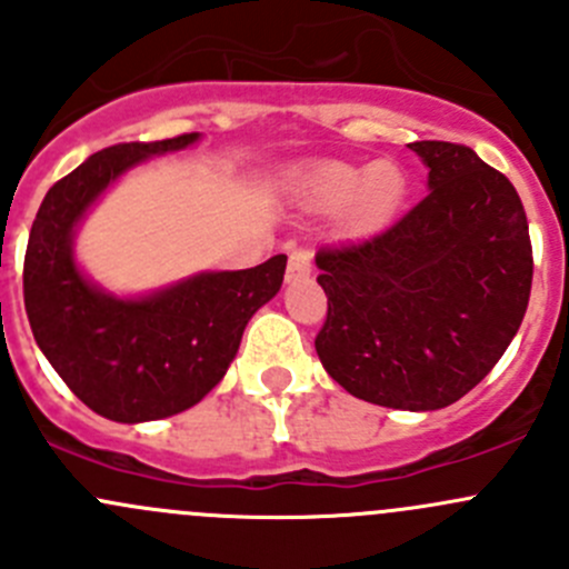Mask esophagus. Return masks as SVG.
Wrapping results in <instances>:
<instances>
[{
    "label": "esophagus",
    "instance_id": "obj_1",
    "mask_svg": "<svg viewBox=\"0 0 569 569\" xmlns=\"http://www.w3.org/2000/svg\"><path fill=\"white\" fill-rule=\"evenodd\" d=\"M313 256L308 248H295L289 252V263H286V280L297 283V280H306L311 274Z\"/></svg>",
    "mask_w": 569,
    "mask_h": 569
}]
</instances>
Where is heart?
Instances as JSON below:
<instances>
[{
	"instance_id": "b5f03b06",
	"label": "heart",
	"mask_w": 569,
	"mask_h": 569,
	"mask_svg": "<svg viewBox=\"0 0 569 569\" xmlns=\"http://www.w3.org/2000/svg\"><path fill=\"white\" fill-rule=\"evenodd\" d=\"M297 189L317 209H336L347 203L349 220L360 228H369L396 214L405 200L407 178L393 162H377L371 168L321 162L297 176Z\"/></svg>"
}]
</instances>
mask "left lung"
<instances>
[{
    "mask_svg": "<svg viewBox=\"0 0 569 569\" xmlns=\"http://www.w3.org/2000/svg\"><path fill=\"white\" fill-rule=\"evenodd\" d=\"M429 192L386 231L321 248L317 355L358 399L440 410L507 352L531 295V239L512 181L468 146L412 142Z\"/></svg>",
    "mask_w": 569,
    "mask_h": 569,
    "instance_id": "left-lung-1",
    "label": "left lung"
}]
</instances>
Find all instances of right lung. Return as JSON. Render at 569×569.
Wrapping results in <instances>:
<instances>
[{
	"label": "right lung",
	"mask_w": 569,
	"mask_h": 569,
	"mask_svg": "<svg viewBox=\"0 0 569 569\" xmlns=\"http://www.w3.org/2000/svg\"><path fill=\"white\" fill-rule=\"evenodd\" d=\"M198 131L120 142L84 159L40 203L24 256V308L40 352L93 412L157 421L198 405L226 377L248 321L280 291L286 256L239 272H200L120 300L73 261V228L114 178L148 157L198 142Z\"/></svg>",
	"instance_id": "add662e5"
}]
</instances>
